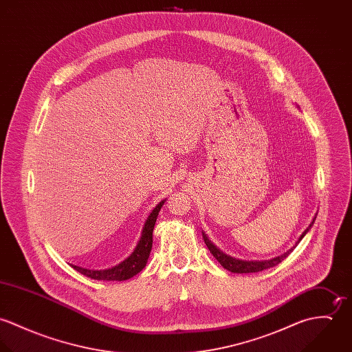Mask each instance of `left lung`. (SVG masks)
<instances>
[{"label": "left lung", "mask_w": 352, "mask_h": 352, "mask_svg": "<svg viewBox=\"0 0 352 352\" xmlns=\"http://www.w3.org/2000/svg\"><path fill=\"white\" fill-rule=\"evenodd\" d=\"M316 219V218H314ZM314 219H313V222L309 225V228L303 232L301 234V237H300V240H298V243L301 241L302 239H303V236L309 232V229L311 228V225L314 223ZM203 240H204V243H206V245H207V248H208V251L212 253V256L221 263V265L223 267V268H226L228 271H230V272H236V274H250V272H260V271H263V270H267V268H271V267H275L276 264H279L283 258H286L293 250L297 247V244H296V247H293L292 250H289V251L286 252V253H283V254H280V256H278V257H274V258H271V260H264V261H244V260H237V258H233V257H230V256H228V254H225L223 252L219 251L208 239H207V236L203 233Z\"/></svg>", "instance_id": "left-lung-1"}]
</instances>
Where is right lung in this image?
<instances>
[{"mask_svg":"<svg viewBox=\"0 0 352 352\" xmlns=\"http://www.w3.org/2000/svg\"><path fill=\"white\" fill-rule=\"evenodd\" d=\"M164 203L165 201H160V204H157L155 208L151 211L149 218L145 222L142 236L137 248L120 264L108 270H100V271L87 270L77 265H72V267L80 274L96 280H119L120 282V280H127L134 275H137L138 272H141L145 268L151 254V245H153V229L158 217V211L161 210Z\"/></svg>","mask_w":352,"mask_h":352,"instance_id":"obj_1","label":"right lung"}]
</instances>
